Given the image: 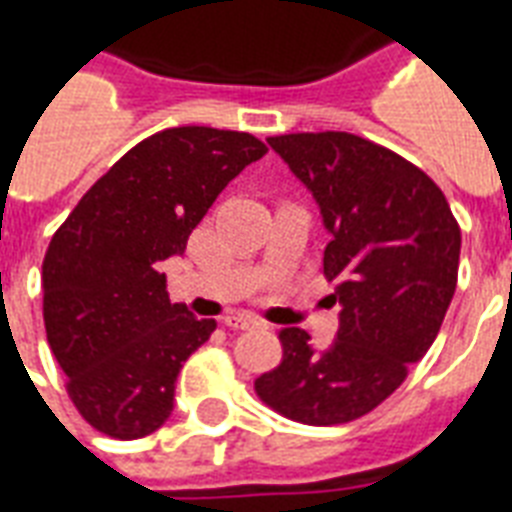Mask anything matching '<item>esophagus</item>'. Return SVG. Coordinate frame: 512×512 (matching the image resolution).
I'll return each mask as SVG.
<instances>
[{
  "label": "esophagus",
  "instance_id": "34e87169",
  "mask_svg": "<svg viewBox=\"0 0 512 512\" xmlns=\"http://www.w3.org/2000/svg\"><path fill=\"white\" fill-rule=\"evenodd\" d=\"M225 325L233 327V330H252V327H263V322L249 317V314H230V317H225Z\"/></svg>",
  "mask_w": 512,
  "mask_h": 512
}]
</instances>
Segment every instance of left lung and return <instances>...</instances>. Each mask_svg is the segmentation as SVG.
Instances as JSON below:
<instances>
[{
    "label": "left lung",
    "mask_w": 512,
    "mask_h": 512,
    "mask_svg": "<svg viewBox=\"0 0 512 512\" xmlns=\"http://www.w3.org/2000/svg\"><path fill=\"white\" fill-rule=\"evenodd\" d=\"M268 144L317 201L330 233L325 276L341 314L325 349L300 327L282 330V362L255 389L292 421L346 424L384 403L438 338L462 233L443 190L381 144L346 131L271 136Z\"/></svg>",
    "instance_id": "8db88e82"
}]
</instances>
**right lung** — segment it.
Returning a JSON list of instances; mask_svg holds the SVG:
<instances>
[{
  "instance_id": "add662e5",
  "label": "right lung",
  "mask_w": 512,
  "mask_h": 512,
  "mask_svg": "<svg viewBox=\"0 0 512 512\" xmlns=\"http://www.w3.org/2000/svg\"><path fill=\"white\" fill-rule=\"evenodd\" d=\"M268 147L252 134L166 128L120 158L56 230L42 263L48 343L83 419L117 440L166 424L182 362L217 322L171 303L163 260Z\"/></svg>"
}]
</instances>
